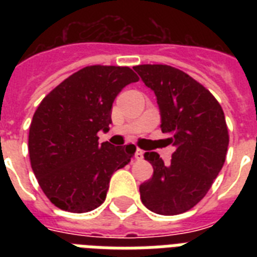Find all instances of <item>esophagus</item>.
<instances>
[{
	"label": "esophagus",
	"instance_id": "esophagus-1",
	"mask_svg": "<svg viewBox=\"0 0 257 257\" xmlns=\"http://www.w3.org/2000/svg\"><path fill=\"white\" fill-rule=\"evenodd\" d=\"M135 157H136V160H139V161L143 160V159H144V151L140 148H137L136 153H135Z\"/></svg>",
	"mask_w": 257,
	"mask_h": 257
}]
</instances>
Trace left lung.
Wrapping results in <instances>:
<instances>
[{"label": "left lung", "mask_w": 257, "mask_h": 257, "mask_svg": "<svg viewBox=\"0 0 257 257\" xmlns=\"http://www.w3.org/2000/svg\"><path fill=\"white\" fill-rule=\"evenodd\" d=\"M133 69L156 94L161 131L176 147L169 165L159 153L145 152L153 176L140 185L141 201L159 215H180L207 195L223 168L229 143L223 108L207 88L177 68L145 64Z\"/></svg>", "instance_id": "8db88e82"}]
</instances>
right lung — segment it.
I'll list each match as a JSON object with an SVG mask.
<instances>
[{
  "label": "right lung",
  "instance_id": "add662e5",
  "mask_svg": "<svg viewBox=\"0 0 257 257\" xmlns=\"http://www.w3.org/2000/svg\"><path fill=\"white\" fill-rule=\"evenodd\" d=\"M139 76L128 66H85L48 93L29 128V159L40 187L62 211L84 213L104 203L113 172L135 156L133 144H98L117 94Z\"/></svg>",
  "mask_w": 257,
  "mask_h": 257
}]
</instances>
